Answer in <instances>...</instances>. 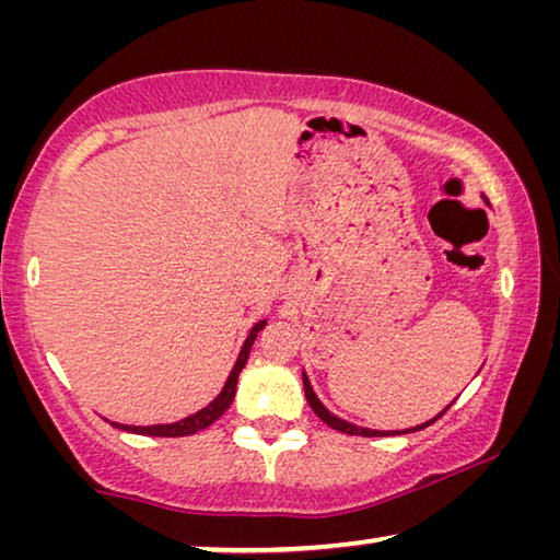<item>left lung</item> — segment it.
<instances>
[{
  "mask_svg": "<svg viewBox=\"0 0 560 560\" xmlns=\"http://www.w3.org/2000/svg\"><path fill=\"white\" fill-rule=\"evenodd\" d=\"M485 202H487V197H485ZM303 390H306V400H308V405H311V410H314L320 420H324L328 428H334V430H338V432H343V434H358V438H387V434H407V432H417V430H424L428 428V424H432L434 420H440V417L450 410V405L444 407V410L438 415V417H432V420H428V422H422V424H415V428H407V430H390V432H383V430H368V428H358V424H353V422H348V420H340L338 415H334L328 410V407L318 400V395L314 393V385H311V381H308V375L303 373Z\"/></svg>",
  "mask_w": 560,
  "mask_h": 560,
  "instance_id": "1",
  "label": "left lung"
}]
</instances>
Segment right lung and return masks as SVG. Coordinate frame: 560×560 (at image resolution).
Returning a JSON list of instances; mask_svg holds the SVG:
<instances>
[{
  "mask_svg": "<svg viewBox=\"0 0 560 560\" xmlns=\"http://www.w3.org/2000/svg\"><path fill=\"white\" fill-rule=\"evenodd\" d=\"M264 326H267V318H261L252 326L249 336H246L244 346L240 350V355H236L234 368L230 371V375H226V383L220 390V395H217L210 405L202 407V410H197L195 415H187V417H183V420L170 422V424H145V428H143V424H120V422H110V424H113V428L126 430V432H132V434H150V438H187V434H195V432H200L205 428H210L214 420H220V417L226 410H230V405H232L234 395H236V381H240V373L244 371L246 358H249V350H252L254 340H257V334Z\"/></svg>",
  "mask_w": 560,
  "mask_h": 560,
  "instance_id": "obj_1",
  "label": "right lung"
}]
</instances>
